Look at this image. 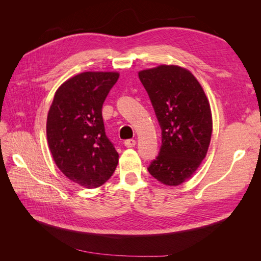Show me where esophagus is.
<instances>
[{"label": "esophagus", "instance_id": "34e87169", "mask_svg": "<svg viewBox=\"0 0 261 261\" xmlns=\"http://www.w3.org/2000/svg\"><path fill=\"white\" fill-rule=\"evenodd\" d=\"M124 145H125V147L132 148V147H134V146L136 145V140H134V139H127V140L124 141Z\"/></svg>", "mask_w": 261, "mask_h": 261}]
</instances>
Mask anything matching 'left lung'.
I'll list each match as a JSON object with an SVG mask.
<instances>
[{"mask_svg": "<svg viewBox=\"0 0 261 261\" xmlns=\"http://www.w3.org/2000/svg\"><path fill=\"white\" fill-rule=\"evenodd\" d=\"M161 127L162 145L148 171L169 186L191 177L207 154L212 133L209 101L189 70L160 65L138 73Z\"/></svg>", "mask_w": 261, "mask_h": 261, "instance_id": "obj_1", "label": "left lung"}]
</instances>
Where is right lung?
Segmentation results:
<instances>
[{
	"instance_id": "right-lung-1",
	"label": "right lung",
	"mask_w": 261,
	"mask_h": 261,
	"mask_svg": "<svg viewBox=\"0 0 261 261\" xmlns=\"http://www.w3.org/2000/svg\"><path fill=\"white\" fill-rule=\"evenodd\" d=\"M118 76L86 72L69 78L55 92L49 110L46 137L55 164L86 188L105 184L118 162L102 118V106Z\"/></svg>"
}]
</instances>
